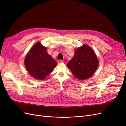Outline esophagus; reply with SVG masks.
<instances>
[{
	"label": "esophagus",
	"instance_id": "esophagus-1",
	"mask_svg": "<svg viewBox=\"0 0 126 126\" xmlns=\"http://www.w3.org/2000/svg\"><path fill=\"white\" fill-rule=\"evenodd\" d=\"M63 62V61L62 60H59L58 62V63L60 64V63H62Z\"/></svg>",
	"mask_w": 126,
	"mask_h": 126
}]
</instances>
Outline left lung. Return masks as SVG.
Masks as SVG:
<instances>
[{"label":"left lung","instance_id":"obj_1","mask_svg":"<svg viewBox=\"0 0 126 126\" xmlns=\"http://www.w3.org/2000/svg\"><path fill=\"white\" fill-rule=\"evenodd\" d=\"M98 64L94 51L85 44L75 50L74 56L67 63V67L76 78L79 80H86L94 73Z\"/></svg>","mask_w":126,"mask_h":126}]
</instances>
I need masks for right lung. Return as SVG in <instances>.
I'll return each mask as SVG.
<instances>
[{
    "label": "right lung",
    "mask_w": 126,
    "mask_h": 126,
    "mask_svg": "<svg viewBox=\"0 0 126 126\" xmlns=\"http://www.w3.org/2000/svg\"><path fill=\"white\" fill-rule=\"evenodd\" d=\"M25 67L32 77L44 80L50 74L57 63L47 51V48L38 42L30 49L24 61Z\"/></svg>",
    "instance_id": "add662e5"
}]
</instances>
